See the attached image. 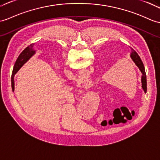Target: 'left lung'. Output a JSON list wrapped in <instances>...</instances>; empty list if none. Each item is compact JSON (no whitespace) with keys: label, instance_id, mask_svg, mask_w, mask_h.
<instances>
[{"label":"left lung","instance_id":"1","mask_svg":"<svg viewBox=\"0 0 160 160\" xmlns=\"http://www.w3.org/2000/svg\"><path fill=\"white\" fill-rule=\"evenodd\" d=\"M130 57L133 61L135 62V64L137 65V67L139 68L140 70L141 73H142V78H141V82H142V88H143V90L144 92H147V76H146V73H145V69H144V67L143 65V62L141 60V58H140L139 55L136 52L132 49V53L130 54Z\"/></svg>","mask_w":160,"mask_h":160}]
</instances>
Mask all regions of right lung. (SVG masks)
Returning a JSON list of instances; mask_svg holds the SVG:
<instances>
[{"label":"right lung","instance_id":"1","mask_svg":"<svg viewBox=\"0 0 160 160\" xmlns=\"http://www.w3.org/2000/svg\"><path fill=\"white\" fill-rule=\"evenodd\" d=\"M34 46V43L30 45L28 47L22 52V53L18 57L17 61L15 63L14 68L12 72V91H14V76L16 74L18 70L20 69L21 67L23 65L24 63L27 62L28 59L31 58L32 56L35 54V52L32 50V47Z\"/></svg>","mask_w":160,"mask_h":160}]
</instances>
